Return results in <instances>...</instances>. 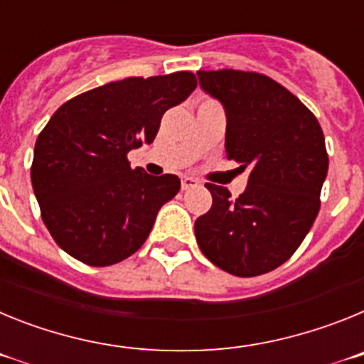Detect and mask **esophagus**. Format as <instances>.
<instances>
[{"mask_svg":"<svg viewBox=\"0 0 364 364\" xmlns=\"http://www.w3.org/2000/svg\"><path fill=\"white\" fill-rule=\"evenodd\" d=\"M198 182L195 178H191V176H182V191H188V189H193L197 188Z\"/></svg>","mask_w":364,"mask_h":364,"instance_id":"1","label":"esophagus"}]
</instances>
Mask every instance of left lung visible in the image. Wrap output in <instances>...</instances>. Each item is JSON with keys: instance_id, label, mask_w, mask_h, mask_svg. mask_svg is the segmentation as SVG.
Listing matches in <instances>:
<instances>
[{"instance_id": "left-lung-1", "label": "left lung", "mask_w": 364, "mask_h": 364, "mask_svg": "<svg viewBox=\"0 0 364 364\" xmlns=\"http://www.w3.org/2000/svg\"><path fill=\"white\" fill-rule=\"evenodd\" d=\"M198 80L226 109L228 160L240 171L250 167L239 198L205 184L213 204L195 222L198 247L231 275H262L297 252L319 213L328 173L323 129L297 96L266 74L198 70Z\"/></svg>"}]
</instances>
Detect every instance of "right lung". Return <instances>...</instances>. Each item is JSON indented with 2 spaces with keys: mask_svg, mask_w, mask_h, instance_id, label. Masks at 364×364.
<instances>
[{
  "mask_svg": "<svg viewBox=\"0 0 364 364\" xmlns=\"http://www.w3.org/2000/svg\"><path fill=\"white\" fill-rule=\"evenodd\" d=\"M195 87L189 70L133 76L74 96L54 112L38 134L31 180L45 226L63 252L102 268L142 247L180 178L131 169L127 153L153 142L164 112Z\"/></svg>",
  "mask_w": 364,
  "mask_h": 364,
  "instance_id": "add662e5",
  "label": "right lung"
}]
</instances>
